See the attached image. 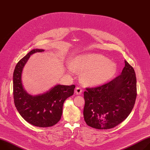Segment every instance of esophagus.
Segmentation results:
<instances>
[{
	"label": "esophagus",
	"mask_w": 150,
	"mask_h": 150,
	"mask_svg": "<svg viewBox=\"0 0 150 150\" xmlns=\"http://www.w3.org/2000/svg\"><path fill=\"white\" fill-rule=\"evenodd\" d=\"M75 93L76 94H80L81 93H82V89H81V87H76L75 88Z\"/></svg>",
	"instance_id": "esophagus-1"
}]
</instances>
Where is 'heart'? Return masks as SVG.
I'll use <instances>...</instances> for the list:
<instances>
[{
  "label": "heart",
  "instance_id": "heart-1",
  "mask_svg": "<svg viewBox=\"0 0 150 150\" xmlns=\"http://www.w3.org/2000/svg\"><path fill=\"white\" fill-rule=\"evenodd\" d=\"M74 70L81 74L83 84L90 87L103 85L110 81L117 71V64L99 54L89 53L75 57L68 65L67 71L73 74Z\"/></svg>",
  "mask_w": 150,
  "mask_h": 150
}]
</instances>
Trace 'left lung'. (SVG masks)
Instances as JSON below:
<instances>
[{"mask_svg": "<svg viewBox=\"0 0 150 150\" xmlns=\"http://www.w3.org/2000/svg\"><path fill=\"white\" fill-rule=\"evenodd\" d=\"M137 95L135 72L125 61L121 75L100 87L86 88L83 111L86 122L97 129L117 126L131 112Z\"/></svg>", "mask_w": 150, "mask_h": 150, "instance_id": "obj_1", "label": "left lung"}]
</instances>
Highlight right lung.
<instances>
[{
  "instance_id": "add662e5",
  "label": "right lung",
  "mask_w": 150,
  "mask_h": 150,
  "mask_svg": "<svg viewBox=\"0 0 150 150\" xmlns=\"http://www.w3.org/2000/svg\"><path fill=\"white\" fill-rule=\"evenodd\" d=\"M43 51V49H33L18 62L13 74V94L17 110L27 122L37 127H48L60 120L63 103L72 96L75 86L57 84L34 96L28 93L22 82L23 68L31 55Z\"/></svg>"
}]
</instances>
